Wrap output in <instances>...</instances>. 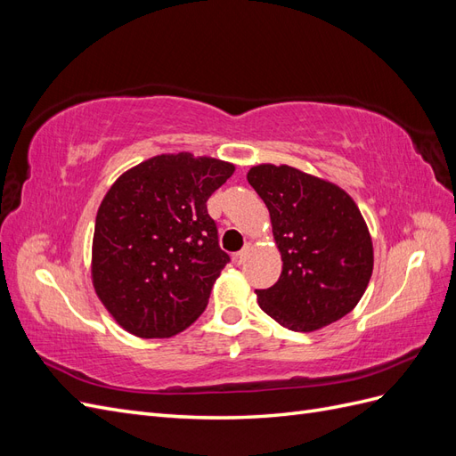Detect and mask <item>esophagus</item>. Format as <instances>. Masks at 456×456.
<instances>
[{"mask_svg": "<svg viewBox=\"0 0 456 456\" xmlns=\"http://www.w3.org/2000/svg\"><path fill=\"white\" fill-rule=\"evenodd\" d=\"M251 243H245V247H243V249L240 251V253H233L232 255V262H233V265H243V262H245V258H247V255H249V251H251Z\"/></svg>", "mask_w": 456, "mask_h": 456, "instance_id": "1", "label": "esophagus"}]
</instances>
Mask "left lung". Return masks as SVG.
<instances>
[{"mask_svg": "<svg viewBox=\"0 0 456 456\" xmlns=\"http://www.w3.org/2000/svg\"><path fill=\"white\" fill-rule=\"evenodd\" d=\"M247 181L268 207L283 260L280 280L256 291L258 306L300 333L350 314L372 273V241L354 200L289 165H256Z\"/></svg>", "mask_w": 456, "mask_h": 456, "instance_id": "8db88e82", "label": "left lung"}]
</instances>
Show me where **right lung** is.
Segmentation results:
<instances>
[{"instance_id":"1","label":"right lung","mask_w":456,"mask_h":456,"mask_svg":"<svg viewBox=\"0 0 456 456\" xmlns=\"http://www.w3.org/2000/svg\"><path fill=\"white\" fill-rule=\"evenodd\" d=\"M233 165L188 151L150 158L123 173L96 213L93 285L129 333L165 338L205 310L230 256L207 200Z\"/></svg>"}]
</instances>
